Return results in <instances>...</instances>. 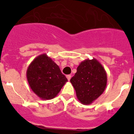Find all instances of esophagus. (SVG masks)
<instances>
[{
	"instance_id": "1",
	"label": "esophagus",
	"mask_w": 134,
	"mask_h": 134,
	"mask_svg": "<svg viewBox=\"0 0 134 134\" xmlns=\"http://www.w3.org/2000/svg\"><path fill=\"white\" fill-rule=\"evenodd\" d=\"M66 78H67V79H68V80H70V79H71V75L68 74V75L66 76Z\"/></svg>"
}]
</instances>
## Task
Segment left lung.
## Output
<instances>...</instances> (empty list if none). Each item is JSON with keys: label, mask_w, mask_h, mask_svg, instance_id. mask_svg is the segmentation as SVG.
I'll list each match as a JSON object with an SVG mask.
<instances>
[{"label": "left lung", "mask_w": 134, "mask_h": 134, "mask_svg": "<svg viewBox=\"0 0 134 134\" xmlns=\"http://www.w3.org/2000/svg\"><path fill=\"white\" fill-rule=\"evenodd\" d=\"M107 80L104 68L99 62L93 58L82 62L78 66L76 73L70 79V82L80 103L89 105L102 94Z\"/></svg>", "instance_id": "8db88e82"}]
</instances>
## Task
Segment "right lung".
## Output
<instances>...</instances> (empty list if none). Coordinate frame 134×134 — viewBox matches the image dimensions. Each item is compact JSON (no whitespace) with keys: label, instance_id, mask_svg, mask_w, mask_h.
Instances as JSON below:
<instances>
[{"label":"right lung","instance_id":"obj_1","mask_svg":"<svg viewBox=\"0 0 134 134\" xmlns=\"http://www.w3.org/2000/svg\"><path fill=\"white\" fill-rule=\"evenodd\" d=\"M27 79L32 91L44 100L55 97L68 81L59 66L45 54L37 57L30 64Z\"/></svg>","mask_w":134,"mask_h":134}]
</instances>
